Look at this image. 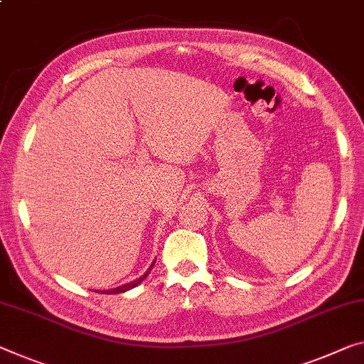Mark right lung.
I'll use <instances>...</instances> for the list:
<instances>
[{"instance_id":"right-lung-1","label":"right lung","mask_w":364,"mask_h":364,"mask_svg":"<svg viewBox=\"0 0 364 364\" xmlns=\"http://www.w3.org/2000/svg\"><path fill=\"white\" fill-rule=\"evenodd\" d=\"M153 267H154V262H153V265H151V267L148 268V272L144 273V275H143L141 278H138V279H135V282H132V283H127V284H124V287H119V288H115V289H109V291H102V293H105V294H119V293H125V291H128V289L135 288L136 284L141 283L143 279L149 275V272L153 270Z\"/></svg>"}]
</instances>
